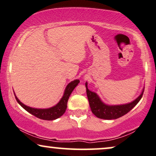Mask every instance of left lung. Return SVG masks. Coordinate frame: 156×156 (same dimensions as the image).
Here are the masks:
<instances>
[{
  "label": "left lung",
  "mask_w": 156,
  "mask_h": 156,
  "mask_svg": "<svg viewBox=\"0 0 156 156\" xmlns=\"http://www.w3.org/2000/svg\"><path fill=\"white\" fill-rule=\"evenodd\" d=\"M87 83H86V94L89 101V105L92 113L98 118L103 119H115L127 114L133 108L137 105V104L141 99L143 95L144 90L142 94L135 101L127 104L117 106H108L102 102L98 96L94 92L88 89Z\"/></svg>",
  "instance_id": "obj_1"
}]
</instances>
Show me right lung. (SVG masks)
<instances>
[{
    "label": "right lung",
    "mask_w": 156,
    "mask_h": 156,
    "mask_svg": "<svg viewBox=\"0 0 156 156\" xmlns=\"http://www.w3.org/2000/svg\"><path fill=\"white\" fill-rule=\"evenodd\" d=\"M80 83L79 80H75L73 81L70 82L66 88L65 90L64 95L62 98H61L60 102L57 104L56 106H53L50 109H34V108L29 107L24 105V104L21 103V102L18 99V98L15 96L16 99L18 103L22 106L26 111H27L29 113L32 114V115L35 116L37 118H39L41 119L44 120H54L58 119V118L60 117L61 116L66 112V110L67 109V104H68V98L70 97V94L76 88V86Z\"/></svg>",
    "instance_id": "add662e5"
}]
</instances>
